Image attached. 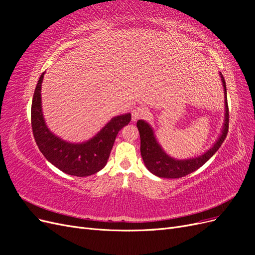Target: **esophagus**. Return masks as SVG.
Wrapping results in <instances>:
<instances>
[{
	"label": "esophagus",
	"mask_w": 255,
	"mask_h": 255,
	"mask_svg": "<svg viewBox=\"0 0 255 255\" xmlns=\"http://www.w3.org/2000/svg\"><path fill=\"white\" fill-rule=\"evenodd\" d=\"M146 114H148V111L144 106H137L132 111V120L136 121L137 119L144 117Z\"/></svg>",
	"instance_id": "1"
}]
</instances>
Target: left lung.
I'll list each match as a JSON object with an SVG mask.
<instances>
[{
    "instance_id": "8db88e82",
    "label": "left lung",
    "mask_w": 255,
    "mask_h": 255,
    "mask_svg": "<svg viewBox=\"0 0 255 255\" xmlns=\"http://www.w3.org/2000/svg\"><path fill=\"white\" fill-rule=\"evenodd\" d=\"M221 81L223 85V91H225V104H226V114H225V123L221 130L219 138L214 143L210 150H207L202 155L188 159H175L163 150L160 144L157 142L156 137L154 135L153 128L149 123L143 120L137 121V128L140 135V152L143 163L148 170L159 177H167V179H179V177L187 175L191 172L196 171L201 166H203L206 161L210 159L214 154L218 151L222 142L225 141L229 130V106L227 99V87L226 82L220 73Z\"/></svg>"
}]
</instances>
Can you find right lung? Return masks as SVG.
I'll list each match as a JSON object with an SVG mask.
<instances>
[{
  "label": "right lung",
  "instance_id": "right-lung-1",
  "mask_svg": "<svg viewBox=\"0 0 255 255\" xmlns=\"http://www.w3.org/2000/svg\"><path fill=\"white\" fill-rule=\"evenodd\" d=\"M42 73L35 88L30 117L36 143L43 156L63 172L75 176H88L103 169L110 157L119 130L128 125L130 114L114 117L91 139L72 143L54 135L48 128L41 109Z\"/></svg>",
  "mask_w": 255,
  "mask_h": 255
}]
</instances>
